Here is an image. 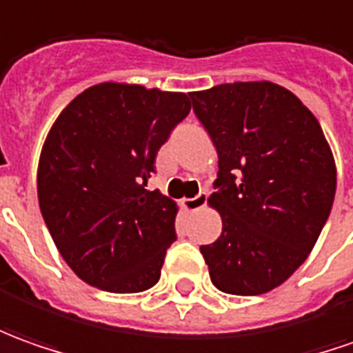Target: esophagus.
Wrapping results in <instances>:
<instances>
[{"label":"esophagus","instance_id":"1","mask_svg":"<svg viewBox=\"0 0 353 353\" xmlns=\"http://www.w3.org/2000/svg\"><path fill=\"white\" fill-rule=\"evenodd\" d=\"M207 191H201V193H196L193 199H183L181 201V205L185 210H199V208H203L207 205Z\"/></svg>","mask_w":353,"mask_h":353}]
</instances>
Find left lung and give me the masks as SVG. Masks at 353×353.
<instances>
[{
    "label": "left lung",
    "mask_w": 353,
    "mask_h": 353,
    "mask_svg": "<svg viewBox=\"0 0 353 353\" xmlns=\"http://www.w3.org/2000/svg\"><path fill=\"white\" fill-rule=\"evenodd\" d=\"M218 152L208 203L222 234L201 245L212 284L234 296L270 292L303 265L334 193L336 166L317 117L268 81L189 92Z\"/></svg>",
    "instance_id": "left-lung-1"
}]
</instances>
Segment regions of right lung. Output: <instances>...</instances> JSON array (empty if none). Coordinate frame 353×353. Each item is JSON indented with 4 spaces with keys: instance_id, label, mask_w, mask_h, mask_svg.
<instances>
[{
    "instance_id": "add662e5",
    "label": "right lung",
    "mask_w": 353,
    "mask_h": 353,
    "mask_svg": "<svg viewBox=\"0 0 353 353\" xmlns=\"http://www.w3.org/2000/svg\"><path fill=\"white\" fill-rule=\"evenodd\" d=\"M191 102L139 85L90 86L42 146L38 203L61 257L90 286L135 294L160 280L177 207L145 189L157 154Z\"/></svg>"
}]
</instances>
